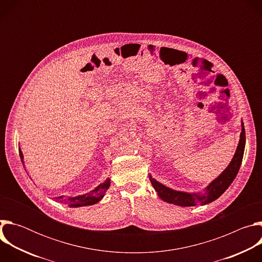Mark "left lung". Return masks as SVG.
<instances>
[{
  "instance_id": "1",
  "label": "left lung",
  "mask_w": 262,
  "mask_h": 262,
  "mask_svg": "<svg viewBox=\"0 0 262 262\" xmlns=\"http://www.w3.org/2000/svg\"><path fill=\"white\" fill-rule=\"evenodd\" d=\"M242 133H241V139L236 149V152L229 164V166L224 170V172L215 178L206 189V193L203 195L199 194H190L184 192H177L174 190H171L167 186L163 185L162 183L158 182L156 179H154L151 176H149L151 181V184L159 194V196L166 202L179 205V206H195L200 204H207L215 199H217L224 192H225L229 185L232 183L234 178L236 177L238 170L242 165L244 151H245V145H246V132L244 127V123H242Z\"/></svg>"
}]
</instances>
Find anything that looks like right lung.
<instances>
[{
  "label": "right lung",
  "instance_id": "obj_1",
  "mask_svg": "<svg viewBox=\"0 0 262 262\" xmlns=\"http://www.w3.org/2000/svg\"><path fill=\"white\" fill-rule=\"evenodd\" d=\"M19 157H20V160L23 162L24 156H23V152H21L20 149H19ZM23 164H24V162H23ZM108 186H110V179H106L103 183L99 184L97 188H95L93 191H91L90 193H88L86 195L73 197V198H68V199H62V197H60L59 201L62 202V203H67L71 207L92 205V204H95V203H97L98 201H100L102 199V197L104 196V193L108 189Z\"/></svg>",
  "mask_w": 262,
  "mask_h": 262
}]
</instances>
